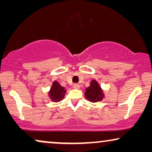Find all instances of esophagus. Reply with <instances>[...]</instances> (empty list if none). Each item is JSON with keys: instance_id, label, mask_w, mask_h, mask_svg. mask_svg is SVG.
I'll return each instance as SVG.
<instances>
[{"instance_id": "esophagus-1", "label": "esophagus", "mask_w": 152, "mask_h": 152, "mask_svg": "<svg viewBox=\"0 0 152 152\" xmlns=\"http://www.w3.org/2000/svg\"><path fill=\"white\" fill-rule=\"evenodd\" d=\"M80 84H75L74 85H73V88H75V89H79L80 88Z\"/></svg>"}]
</instances>
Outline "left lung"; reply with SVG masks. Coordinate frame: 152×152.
Returning <instances> with one entry per match:
<instances>
[{
	"mask_svg": "<svg viewBox=\"0 0 152 152\" xmlns=\"http://www.w3.org/2000/svg\"><path fill=\"white\" fill-rule=\"evenodd\" d=\"M85 97L91 102H97L102 101L104 98V93L103 89L101 88L100 85L95 80L91 82L90 86L85 89Z\"/></svg>",
	"mask_w": 152,
	"mask_h": 152,
	"instance_id": "obj_1",
	"label": "left lung"
}]
</instances>
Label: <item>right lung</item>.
I'll return each mask as SVG.
<instances>
[{
    "label": "right lung",
    "mask_w": 152,
    "mask_h": 152,
    "mask_svg": "<svg viewBox=\"0 0 152 152\" xmlns=\"http://www.w3.org/2000/svg\"><path fill=\"white\" fill-rule=\"evenodd\" d=\"M66 93V88L61 86L57 81H54L48 91V97L54 102H59L64 98Z\"/></svg>",
    "instance_id": "1"
}]
</instances>
